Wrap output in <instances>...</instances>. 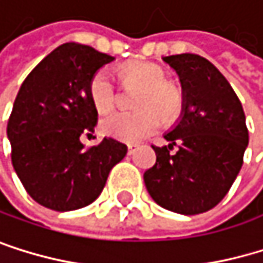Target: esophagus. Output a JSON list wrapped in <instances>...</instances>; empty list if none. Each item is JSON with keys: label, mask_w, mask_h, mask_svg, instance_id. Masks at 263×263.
<instances>
[{"label": "esophagus", "mask_w": 263, "mask_h": 263, "mask_svg": "<svg viewBox=\"0 0 263 263\" xmlns=\"http://www.w3.org/2000/svg\"><path fill=\"white\" fill-rule=\"evenodd\" d=\"M138 151V144H128V155H133Z\"/></svg>", "instance_id": "34e87169"}]
</instances>
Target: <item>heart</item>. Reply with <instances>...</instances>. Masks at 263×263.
I'll use <instances>...</instances> for the list:
<instances>
[{
  "instance_id": "obj_1",
  "label": "heart",
  "mask_w": 263,
  "mask_h": 263,
  "mask_svg": "<svg viewBox=\"0 0 263 263\" xmlns=\"http://www.w3.org/2000/svg\"><path fill=\"white\" fill-rule=\"evenodd\" d=\"M127 81L139 83L146 87L139 106L146 108L138 112L119 111L102 121V132L111 138L125 142H135L154 133L161 124V115L166 119H174L182 109V92L174 84L167 83L164 70L149 62H132L124 70ZM89 96L99 112H109L117 105V86L111 69H100L90 80ZM151 108H149L148 106ZM155 106V108H152ZM158 107L159 111L156 109Z\"/></svg>"
}]
</instances>
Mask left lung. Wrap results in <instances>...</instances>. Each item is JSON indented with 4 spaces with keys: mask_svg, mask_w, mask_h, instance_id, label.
<instances>
[{
    "mask_svg": "<svg viewBox=\"0 0 263 263\" xmlns=\"http://www.w3.org/2000/svg\"><path fill=\"white\" fill-rule=\"evenodd\" d=\"M179 75L182 112L164 133V147H154L155 164L144 173L151 198L163 209L198 215L213 209L237 179L248 147L241 103L229 81L202 56H164ZM178 146L176 154L168 151Z\"/></svg>",
    "mask_w": 263,
    "mask_h": 263,
    "instance_id": "left-lung-1",
    "label": "left lung"
}]
</instances>
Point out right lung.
Wrapping results in <instances>:
<instances>
[{
	"label": "right lung",
	"instance_id": "add662e5",
	"mask_svg": "<svg viewBox=\"0 0 263 263\" xmlns=\"http://www.w3.org/2000/svg\"><path fill=\"white\" fill-rule=\"evenodd\" d=\"M112 61L92 47L62 44L18 90L7 122L12 164L28 194L47 209L70 212L94 202L112 166L127 155L125 144L112 138L89 149L80 141L99 117L90 80Z\"/></svg>",
	"mask_w": 263,
	"mask_h": 263
}]
</instances>
